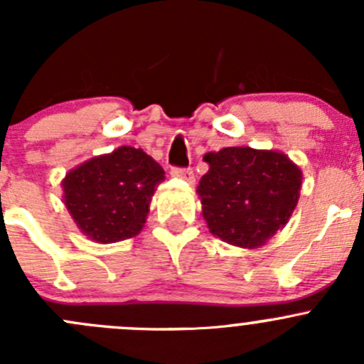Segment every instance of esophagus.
<instances>
[{"label":"esophagus","instance_id":"esophagus-1","mask_svg":"<svg viewBox=\"0 0 364 364\" xmlns=\"http://www.w3.org/2000/svg\"><path fill=\"white\" fill-rule=\"evenodd\" d=\"M171 174L174 176V178H179V179H183V181L190 183V185L196 181V176H193L192 168H172Z\"/></svg>","mask_w":364,"mask_h":364}]
</instances>
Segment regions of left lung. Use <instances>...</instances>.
Instances as JSON below:
<instances>
[{"mask_svg": "<svg viewBox=\"0 0 364 364\" xmlns=\"http://www.w3.org/2000/svg\"><path fill=\"white\" fill-rule=\"evenodd\" d=\"M197 196L213 236L240 248L264 247L284 229L301 193L299 165L277 149L232 146L204 155Z\"/></svg>", "mask_w": 364, "mask_h": 364, "instance_id": "left-lung-1", "label": "left lung"}]
</instances>
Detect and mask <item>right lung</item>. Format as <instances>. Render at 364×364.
<instances>
[{"mask_svg":"<svg viewBox=\"0 0 364 364\" xmlns=\"http://www.w3.org/2000/svg\"><path fill=\"white\" fill-rule=\"evenodd\" d=\"M164 168L141 148L121 146L67 172L63 203L84 236L100 245L137 236Z\"/></svg>","mask_w":364,"mask_h":364,"instance_id":"add662e5","label":"right lung"}]
</instances>
